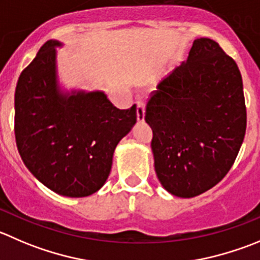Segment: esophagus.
Masks as SVG:
<instances>
[{
  "instance_id": "esophagus-1",
  "label": "esophagus",
  "mask_w": 260,
  "mask_h": 260,
  "mask_svg": "<svg viewBox=\"0 0 260 260\" xmlns=\"http://www.w3.org/2000/svg\"><path fill=\"white\" fill-rule=\"evenodd\" d=\"M137 120L138 122H143L145 120V103L137 102Z\"/></svg>"
}]
</instances>
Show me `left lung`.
<instances>
[{"instance_id": "8db88e82", "label": "left lung", "mask_w": 260, "mask_h": 260, "mask_svg": "<svg viewBox=\"0 0 260 260\" xmlns=\"http://www.w3.org/2000/svg\"><path fill=\"white\" fill-rule=\"evenodd\" d=\"M155 171L170 194L191 198L233 166L246 129L238 64L212 39L193 42L186 62L158 84L146 105Z\"/></svg>"}]
</instances>
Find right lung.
<instances>
[{
    "label": "right lung",
    "instance_id": "obj_1",
    "mask_svg": "<svg viewBox=\"0 0 260 260\" xmlns=\"http://www.w3.org/2000/svg\"><path fill=\"white\" fill-rule=\"evenodd\" d=\"M58 40H48L15 90V138L30 173L64 197H87L107 181L115 147L137 122L104 91L64 90L57 75Z\"/></svg>",
    "mask_w": 260,
    "mask_h": 260
}]
</instances>
